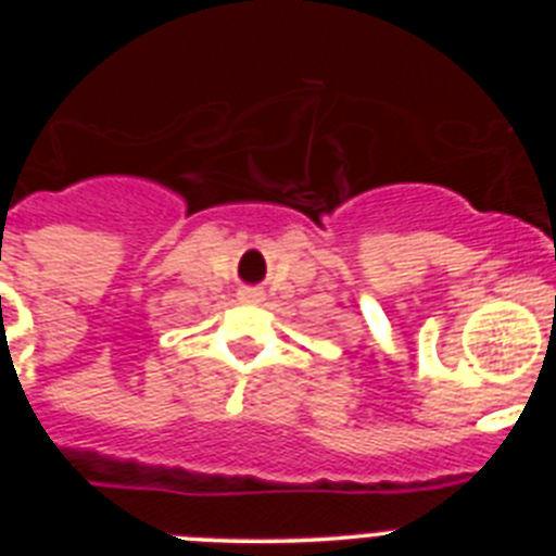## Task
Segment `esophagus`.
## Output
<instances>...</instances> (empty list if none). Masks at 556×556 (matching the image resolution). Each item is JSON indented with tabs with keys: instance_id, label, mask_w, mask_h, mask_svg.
Returning a JSON list of instances; mask_svg holds the SVG:
<instances>
[{
	"instance_id": "1",
	"label": "esophagus",
	"mask_w": 556,
	"mask_h": 556,
	"mask_svg": "<svg viewBox=\"0 0 556 556\" xmlns=\"http://www.w3.org/2000/svg\"><path fill=\"white\" fill-rule=\"evenodd\" d=\"M239 301H242V303H262L264 292H262V289L244 287V289H239Z\"/></svg>"
}]
</instances>
